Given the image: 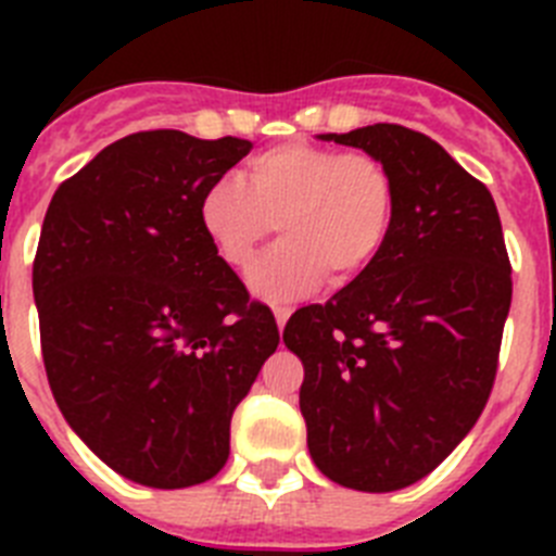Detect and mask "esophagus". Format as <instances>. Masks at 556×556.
<instances>
[{
	"instance_id": "obj_1",
	"label": "esophagus",
	"mask_w": 556,
	"mask_h": 556,
	"mask_svg": "<svg viewBox=\"0 0 556 556\" xmlns=\"http://www.w3.org/2000/svg\"><path fill=\"white\" fill-rule=\"evenodd\" d=\"M273 312H275V323H278V328L287 326V320H289V314H292V308H289V306H275Z\"/></svg>"
}]
</instances>
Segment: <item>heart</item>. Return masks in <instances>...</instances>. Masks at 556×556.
Wrapping results in <instances>:
<instances>
[{
  "instance_id": "b5f03b06",
  "label": "heart",
  "mask_w": 556,
  "mask_h": 556,
  "mask_svg": "<svg viewBox=\"0 0 556 556\" xmlns=\"http://www.w3.org/2000/svg\"><path fill=\"white\" fill-rule=\"evenodd\" d=\"M397 191L370 152L287 141L244 164L242 180L217 178L200 198V228L228 267L248 269L275 228L287 239L250 269L269 303L303 298L323 281L345 287L384 253Z\"/></svg>"
}]
</instances>
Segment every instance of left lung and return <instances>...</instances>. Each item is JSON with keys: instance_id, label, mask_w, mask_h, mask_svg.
<instances>
[{"instance_id": "obj_1", "label": "left lung", "mask_w": 556, "mask_h": 556, "mask_svg": "<svg viewBox=\"0 0 556 556\" xmlns=\"http://www.w3.org/2000/svg\"><path fill=\"white\" fill-rule=\"evenodd\" d=\"M390 166V242L328 303L298 308L283 342L303 362L314 465L342 488H409L465 440L493 390L513 267L488 186L401 125L326 132Z\"/></svg>"}]
</instances>
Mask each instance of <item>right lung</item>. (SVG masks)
<instances>
[{
  "instance_id": "add662e5",
  "label": "right lung",
  "mask_w": 556,
  "mask_h": 556,
  "mask_svg": "<svg viewBox=\"0 0 556 556\" xmlns=\"http://www.w3.org/2000/svg\"><path fill=\"white\" fill-rule=\"evenodd\" d=\"M244 139L144 130L58 186L33 262L49 387L108 468L147 488L217 476L230 417L281 337L200 228Z\"/></svg>"
}]
</instances>
